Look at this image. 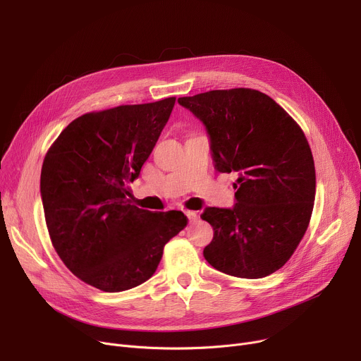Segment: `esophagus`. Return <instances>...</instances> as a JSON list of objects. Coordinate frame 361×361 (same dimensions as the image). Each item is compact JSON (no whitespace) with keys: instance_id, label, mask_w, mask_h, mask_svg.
<instances>
[{"instance_id":"1","label":"esophagus","mask_w":361,"mask_h":361,"mask_svg":"<svg viewBox=\"0 0 361 361\" xmlns=\"http://www.w3.org/2000/svg\"><path fill=\"white\" fill-rule=\"evenodd\" d=\"M185 215H187L188 219H190V222H196L199 219V214L195 212V211H187Z\"/></svg>"}]
</instances>
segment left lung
Wrapping results in <instances>:
<instances>
[{"mask_svg": "<svg viewBox=\"0 0 361 361\" xmlns=\"http://www.w3.org/2000/svg\"><path fill=\"white\" fill-rule=\"evenodd\" d=\"M206 126L215 168L238 173L233 209L206 207L214 228L203 256L224 274L263 278L281 269L305 237L316 195L309 142L268 94L235 87L178 98Z\"/></svg>", "mask_w": 361, "mask_h": 361, "instance_id": "1", "label": "left lung"}]
</instances>
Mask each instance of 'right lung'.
<instances>
[{
    "mask_svg": "<svg viewBox=\"0 0 361 361\" xmlns=\"http://www.w3.org/2000/svg\"><path fill=\"white\" fill-rule=\"evenodd\" d=\"M176 98L83 114L48 149L41 196L51 243L80 281L105 293L140 286L164 245L187 225L180 211L131 204L127 183L140 174Z\"/></svg>",
    "mask_w": 361,
    "mask_h": 361,
    "instance_id": "1",
    "label": "right lung"
}]
</instances>
